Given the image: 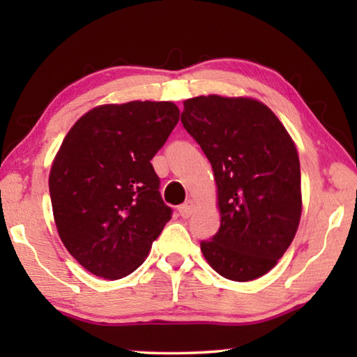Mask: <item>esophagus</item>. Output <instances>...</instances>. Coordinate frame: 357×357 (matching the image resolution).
Returning a JSON list of instances; mask_svg holds the SVG:
<instances>
[{
    "label": "esophagus",
    "mask_w": 357,
    "mask_h": 357,
    "mask_svg": "<svg viewBox=\"0 0 357 357\" xmlns=\"http://www.w3.org/2000/svg\"><path fill=\"white\" fill-rule=\"evenodd\" d=\"M193 206H195V204H193V202H192V200L185 202L184 204H181V206L178 208V211H179V215L183 217V219H189V217H190V215H192V213H193Z\"/></svg>",
    "instance_id": "esophagus-1"
}]
</instances>
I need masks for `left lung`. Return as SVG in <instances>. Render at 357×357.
<instances>
[{
    "instance_id": "left-lung-1",
    "label": "left lung",
    "mask_w": 357,
    "mask_h": 357,
    "mask_svg": "<svg viewBox=\"0 0 357 357\" xmlns=\"http://www.w3.org/2000/svg\"><path fill=\"white\" fill-rule=\"evenodd\" d=\"M213 165L220 228L202 252L225 279L268 274L298 231L302 214L298 149L268 105L209 94L184 100L181 114Z\"/></svg>"
}]
</instances>
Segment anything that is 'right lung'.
Returning a JSON list of instances; mask_svg holds the SVG:
<instances>
[{
  "label": "right lung",
  "instance_id": "add662e5",
  "mask_svg": "<svg viewBox=\"0 0 357 357\" xmlns=\"http://www.w3.org/2000/svg\"><path fill=\"white\" fill-rule=\"evenodd\" d=\"M178 121L173 102L105 104L64 137L48 176L53 219L91 274L116 280L134 273L172 219L151 159Z\"/></svg>",
  "mask_w": 357,
  "mask_h": 357
}]
</instances>
